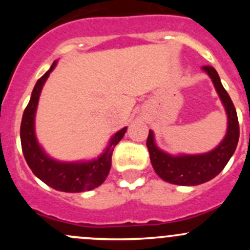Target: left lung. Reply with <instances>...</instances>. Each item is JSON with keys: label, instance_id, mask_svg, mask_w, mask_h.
I'll list each match as a JSON object with an SVG mask.
<instances>
[{"label": "left lung", "instance_id": "8db88e82", "mask_svg": "<svg viewBox=\"0 0 250 250\" xmlns=\"http://www.w3.org/2000/svg\"><path fill=\"white\" fill-rule=\"evenodd\" d=\"M211 78L228 115V132L223 141L214 150L201 155L173 156L160 150L155 143L152 130H148L146 140L150 160L155 172L161 179L181 186H195L215 178L232 157L239 139V125L236 109L230 95L221 84L220 77L213 66H202Z\"/></svg>", "mask_w": 250, "mask_h": 250}]
</instances>
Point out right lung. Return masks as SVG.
I'll return each instance as SVG.
<instances>
[{
	"label": "right lung",
	"mask_w": 250,
	"mask_h": 250,
	"mask_svg": "<svg viewBox=\"0 0 250 250\" xmlns=\"http://www.w3.org/2000/svg\"><path fill=\"white\" fill-rule=\"evenodd\" d=\"M57 65V60L50 69L35 84L31 98L24 111L20 125V141L25 161L32 173L57 191L62 192H83L102 185L111 168V157L115 146L120 143L127 127L118 130L110 139L109 145L97 160L88 162H59L47 155L37 143L35 135V115L40 94L44 82Z\"/></svg>",
	"instance_id": "1"
}]
</instances>
